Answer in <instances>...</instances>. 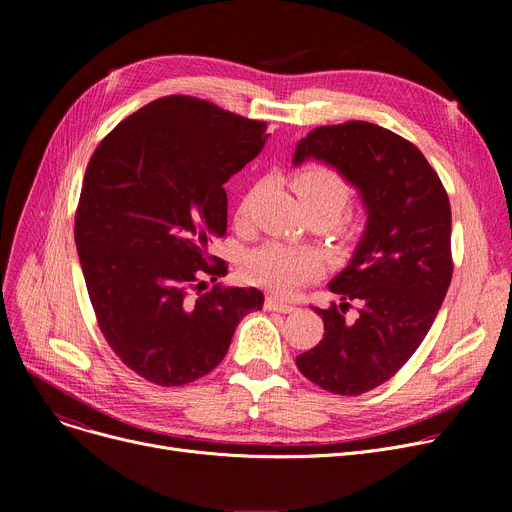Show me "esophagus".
Returning <instances> with one entry per match:
<instances>
[{"label":"esophagus","mask_w":512,"mask_h":512,"mask_svg":"<svg viewBox=\"0 0 512 512\" xmlns=\"http://www.w3.org/2000/svg\"><path fill=\"white\" fill-rule=\"evenodd\" d=\"M265 309H267V311H278V313H292V311H297V307L288 305V303H282V301H278L276 297H267V299H265Z\"/></svg>","instance_id":"1"}]
</instances>
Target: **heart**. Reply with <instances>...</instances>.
I'll list each match as a JSON object with an SVG mask.
<instances>
[{"label":"heart","instance_id":"heart-1","mask_svg":"<svg viewBox=\"0 0 512 512\" xmlns=\"http://www.w3.org/2000/svg\"><path fill=\"white\" fill-rule=\"evenodd\" d=\"M307 213H319L330 222L332 230L340 238H353L357 234V220L353 215H336L351 199V184H348L334 168L311 164L301 168L292 178ZM253 193L238 203L236 222L245 226L249 220ZM321 272V261L313 251L282 245V242H267V245L249 253L245 261V276L251 284L270 288L276 294H290L305 282H311Z\"/></svg>","mask_w":512,"mask_h":512}]
</instances>
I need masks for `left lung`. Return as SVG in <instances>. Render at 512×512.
I'll return each instance as SVG.
<instances>
[{
  "mask_svg": "<svg viewBox=\"0 0 512 512\" xmlns=\"http://www.w3.org/2000/svg\"><path fill=\"white\" fill-rule=\"evenodd\" d=\"M324 159L351 180L369 211L359 249L332 282L342 299L324 319V340L297 357L307 380L340 396L388 382L432 328L452 280V213L425 155L400 134L363 120L313 128L294 164ZM360 303L355 320L345 317Z\"/></svg>",
  "mask_w": 512,
  "mask_h": 512,
  "instance_id": "8db88e82",
  "label": "left lung"
}]
</instances>
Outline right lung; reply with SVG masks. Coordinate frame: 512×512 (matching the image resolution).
<instances>
[{
	"label": "right lung",
	"mask_w": 512,
	"mask_h": 512,
	"mask_svg": "<svg viewBox=\"0 0 512 512\" xmlns=\"http://www.w3.org/2000/svg\"><path fill=\"white\" fill-rule=\"evenodd\" d=\"M267 124L191 95L122 120L89 159L74 240L97 326L157 386L191 384L226 357L257 288H205L228 274L207 255L226 236L224 184L263 149Z\"/></svg>",
	"instance_id": "right-lung-1"
}]
</instances>
